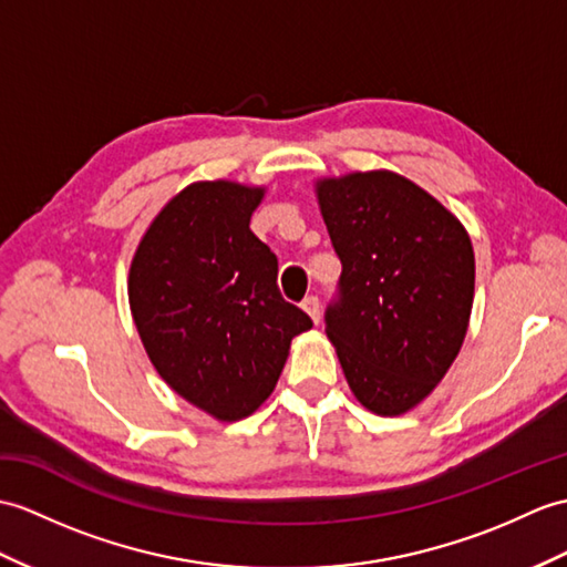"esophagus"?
<instances>
[{
	"instance_id": "34e87169",
	"label": "esophagus",
	"mask_w": 567,
	"mask_h": 567,
	"mask_svg": "<svg viewBox=\"0 0 567 567\" xmlns=\"http://www.w3.org/2000/svg\"><path fill=\"white\" fill-rule=\"evenodd\" d=\"M301 309H305L307 313H309V319L313 321V323H319V319H321V305H319V297H307L305 301H301Z\"/></svg>"
}]
</instances>
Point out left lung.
<instances>
[{"label": "left lung", "mask_w": 567, "mask_h": 567, "mask_svg": "<svg viewBox=\"0 0 567 567\" xmlns=\"http://www.w3.org/2000/svg\"><path fill=\"white\" fill-rule=\"evenodd\" d=\"M316 195L343 262L326 336L354 399L401 415L462 350L476 282L471 239L450 209L391 171L323 178Z\"/></svg>", "instance_id": "1"}]
</instances>
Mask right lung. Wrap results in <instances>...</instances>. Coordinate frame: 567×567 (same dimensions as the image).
I'll list each match as a JSON object with an SVG mask.
<instances>
[{
    "mask_svg": "<svg viewBox=\"0 0 567 567\" xmlns=\"http://www.w3.org/2000/svg\"><path fill=\"white\" fill-rule=\"evenodd\" d=\"M266 188L200 181L168 200L130 266V311L156 372L224 423L278 384L292 338L311 328L278 289V258L251 231Z\"/></svg>",
    "mask_w": 567,
    "mask_h": 567,
    "instance_id": "1",
    "label": "right lung"
}]
</instances>
